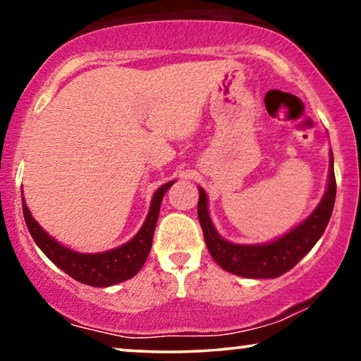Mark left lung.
Segmentation results:
<instances>
[{
  "label": "left lung",
  "instance_id": "8db88e82",
  "mask_svg": "<svg viewBox=\"0 0 361 361\" xmlns=\"http://www.w3.org/2000/svg\"><path fill=\"white\" fill-rule=\"evenodd\" d=\"M335 184L334 174V154L330 151V169L327 190L315 207V210L302 224L295 226L281 238L264 245H235L221 238L212 224L209 209H207V194L199 187V205L197 214L204 231V238L212 258L215 263L231 274L243 276L253 279H269L288 273L293 269L310 250L317 243L320 236L327 228L332 216L335 204Z\"/></svg>",
  "mask_w": 361,
  "mask_h": 361
}]
</instances>
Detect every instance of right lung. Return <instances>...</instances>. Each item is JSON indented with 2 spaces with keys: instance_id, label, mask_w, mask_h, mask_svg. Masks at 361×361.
Returning <instances> with one entry per match:
<instances>
[{
  "instance_id": "1",
  "label": "right lung",
  "mask_w": 361,
  "mask_h": 361,
  "mask_svg": "<svg viewBox=\"0 0 361 361\" xmlns=\"http://www.w3.org/2000/svg\"><path fill=\"white\" fill-rule=\"evenodd\" d=\"M172 184L174 182H167L152 195L149 214H147L145 224H142L141 230L137 231L135 238L123 246H118V248L110 251H103V253H78V251H73L59 243L34 220L24 199L23 214L29 233L36 241V245L57 268L66 271L71 278L80 281L83 284L93 286V288H108V286L131 279L146 263L151 251L157 216H159L162 197Z\"/></svg>"
}]
</instances>
